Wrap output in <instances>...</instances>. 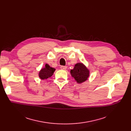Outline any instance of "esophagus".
<instances>
[{"label": "esophagus", "mask_w": 131, "mask_h": 131, "mask_svg": "<svg viewBox=\"0 0 131 131\" xmlns=\"http://www.w3.org/2000/svg\"><path fill=\"white\" fill-rule=\"evenodd\" d=\"M60 69L63 70H66L67 69V67L66 66H60Z\"/></svg>", "instance_id": "34e87169"}]
</instances>
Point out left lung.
<instances>
[{
	"label": "left lung",
	"mask_w": 131,
	"mask_h": 131,
	"mask_svg": "<svg viewBox=\"0 0 131 131\" xmlns=\"http://www.w3.org/2000/svg\"><path fill=\"white\" fill-rule=\"evenodd\" d=\"M71 74L78 83H82V82L88 80L89 77V71L82 63H78L75 65L73 70H71Z\"/></svg>",
	"instance_id": "1"
}]
</instances>
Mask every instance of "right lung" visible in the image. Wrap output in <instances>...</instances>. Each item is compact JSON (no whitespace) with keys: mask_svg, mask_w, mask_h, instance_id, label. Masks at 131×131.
I'll return each mask as SVG.
<instances>
[{"mask_svg":"<svg viewBox=\"0 0 131 131\" xmlns=\"http://www.w3.org/2000/svg\"><path fill=\"white\" fill-rule=\"evenodd\" d=\"M54 71L55 69L54 68L51 67L48 64H46L45 67L42 68L41 70L39 72V78L42 80H45L49 78L53 75Z\"/></svg>","mask_w":131,"mask_h":131,"instance_id":"obj_1","label":"right lung"}]
</instances>
